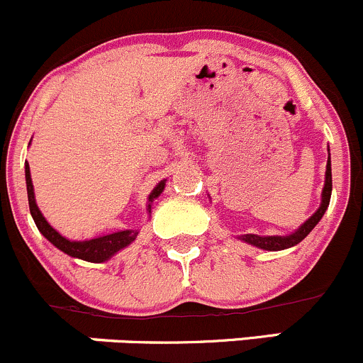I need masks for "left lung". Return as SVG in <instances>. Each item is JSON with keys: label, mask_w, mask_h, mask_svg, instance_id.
Listing matches in <instances>:
<instances>
[{"label": "left lung", "mask_w": 363, "mask_h": 363, "mask_svg": "<svg viewBox=\"0 0 363 363\" xmlns=\"http://www.w3.org/2000/svg\"><path fill=\"white\" fill-rule=\"evenodd\" d=\"M330 196H332V162H330V150H328V162H326V173H325V185H323V192H321V204H319L318 210L300 225L296 231H293L291 235L286 236H259V235H242L238 236V240L242 242L249 243V245L257 247V249L263 250H284L289 249V247L298 245L300 242L315 228L319 220L325 215L326 208L330 204Z\"/></svg>", "instance_id": "1"}]
</instances>
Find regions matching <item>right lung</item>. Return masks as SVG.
Returning <instances> with one entry per match:
<instances>
[{"mask_svg":"<svg viewBox=\"0 0 363 363\" xmlns=\"http://www.w3.org/2000/svg\"><path fill=\"white\" fill-rule=\"evenodd\" d=\"M24 173H26V189H28V203H30V211L31 217H33L35 224H37L38 231L56 247L61 252H65L70 257H77V259L89 261V263H104V261L111 259L116 252H120L121 249L130 245L139 235V229H125V231L111 233V235L96 236L91 240H68L65 236H61L48 220L42 215L40 208L37 206V201H35V190H33V182H31V173H30V164H24ZM167 180H162L157 183L155 189L150 192L148 196V213H152V203L164 192V186H166Z\"/></svg>","mask_w":363,"mask_h":363,"instance_id":"right-lung-1","label":"right lung"}]
</instances>
